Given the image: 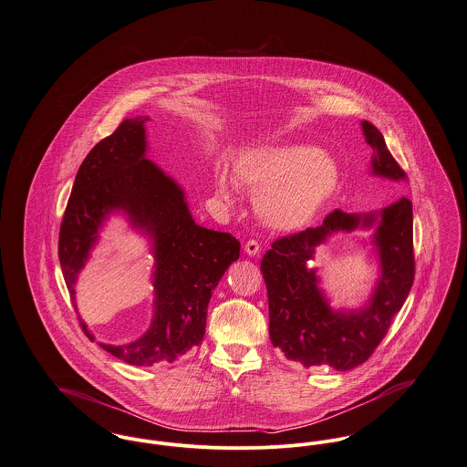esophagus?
I'll list each match as a JSON object with an SVG mask.
<instances>
[{
    "mask_svg": "<svg viewBox=\"0 0 467 467\" xmlns=\"http://www.w3.org/2000/svg\"><path fill=\"white\" fill-rule=\"evenodd\" d=\"M259 251H261V245H259L256 240H249V242L245 244V253H247L249 256H258Z\"/></svg>",
    "mask_w": 467,
    "mask_h": 467,
    "instance_id": "esophagus-1",
    "label": "esophagus"
}]
</instances>
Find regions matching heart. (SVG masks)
I'll use <instances>...</instances> for the list:
<instances>
[{"instance_id": "heart-1", "label": "heart", "mask_w": 467, "mask_h": 467, "mask_svg": "<svg viewBox=\"0 0 467 467\" xmlns=\"http://www.w3.org/2000/svg\"><path fill=\"white\" fill-rule=\"evenodd\" d=\"M236 175L242 184L261 192L259 214L277 229H299L335 195L340 170L333 157L308 145H268L238 159ZM218 190L233 192L231 179L222 173Z\"/></svg>"}]
</instances>
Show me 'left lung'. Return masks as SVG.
Here are the masks:
<instances>
[{"label":"left lung","mask_w":467,"mask_h":467,"mask_svg":"<svg viewBox=\"0 0 467 467\" xmlns=\"http://www.w3.org/2000/svg\"><path fill=\"white\" fill-rule=\"evenodd\" d=\"M365 141L372 149L374 175L405 181L407 173L389 152L383 134L362 121ZM358 226H376L373 243L382 274L368 304L358 311H331L317 288L316 271L307 266L314 247L331 234ZM268 294V333L274 348L288 360L329 365L349 370L368 360L387 335L394 315L401 310L414 283V220L412 202L401 197L378 213H329L318 227L277 238L261 259Z\"/></svg>","instance_id":"1"}]
</instances>
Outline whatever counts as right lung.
<instances>
[{
	"label": "right lung",
	"instance_id": "obj_1",
	"mask_svg": "<svg viewBox=\"0 0 467 467\" xmlns=\"http://www.w3.org/2000/svg\"><path fill=\"white\" fill-rule=\"evenodd\" d=\"M147 119H123L84 159L58 233V259L73 299L109 214L123 211L130 225L150 238L156 258L152 324L130 344H100L121 362L141 367L173 362L202 342L211 294L240 258V242L197 225L182 188L145 157ZM80 326L95 340L84 320Z\"/></svg>",
	"mask_w": 467,
	"mask_h": 467
}]
</instances>
